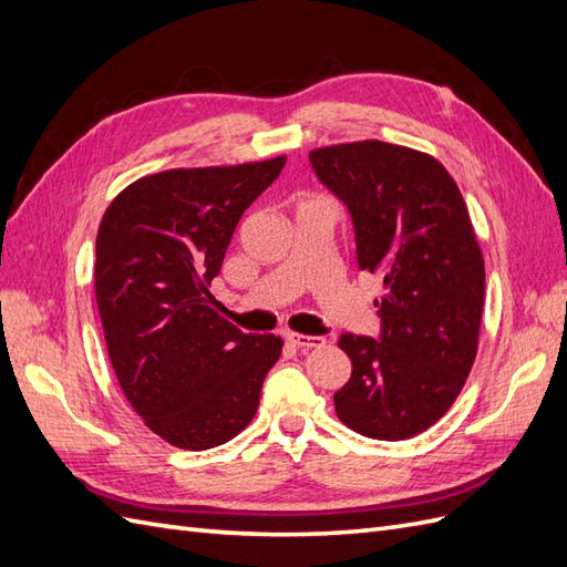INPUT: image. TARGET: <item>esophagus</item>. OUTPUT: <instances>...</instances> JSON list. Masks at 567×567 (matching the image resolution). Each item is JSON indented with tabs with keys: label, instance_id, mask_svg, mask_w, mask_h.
Listing matches in <instances>:
<instances>
[{
	"label": "esophagus",
	"instance_id": "obj_1",
	"mask_svg": "<svg viewBox=\"0 0 567 567\" xmlns=\"http://www.w3.org/2000/svg\"><path fill=\"white\" fill-rule=\"evenodd\" d=\"M286 340L290 342V346H296V348H302V350H312V348H321L323 346V338H319V336H305V333H286Z\"/></svg>",
	"mask_w": 567,
	"mask_h": 567
}]
</instances>
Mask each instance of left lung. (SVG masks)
<instances>
[{
	"label": "left lung",
	"instance_id": "8db88e82",
	"mask_svg": "<svg viewBox=\"0 0 567 567\" xmlns=\"http://www.w3.org/2000/svg\"><path fill=\"white\" fill-rule=\"evenodd\" d=\"M317 177L348 205L359 269L383 281L381 340L342 333L352 362L338 419L373 440H406L447 414L477 354L485 260L444 165L379 140L310 151Z\"/></svg>",
	"mask_w": 567,
	"mask_h": 567
}]
</instances>
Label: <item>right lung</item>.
Listing matches in <instances>:
<instances>
[{
	"mask_svg": "<svg viewBox=\"0 0 567 567\" xmlns=\"http://www.w3.org/2000/svg\"><path fill=\"white\" fill-rule=\"evenodd\" d=\"M286 156L177 167L120 192L96 234L94 290L117 383L148 431L203 452L252 421L284 340L219 317L210 284Z\"/></svg>",
	"mask_w": 567,
	"mask_h": 567,
	"instance_id": "add662e5",
	"label": "right lung"
}]
</instances>
